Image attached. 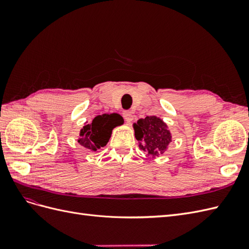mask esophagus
Wrapping results in <instances>:
<instances>
[{
	"label": "esophagus",
	"instance_id": "obj_1",
	"mask_svg": "<svg viewBox=\"0 0 249 249\" xmlns=\"http://www.w3.org/2000/svg\"><path fill=\"white\" fill-rule=\"evenodd\" d=\"M133 117H134L133 113L130 112V111H125V112L124 113V118L125 119L126 123H131L132 120H133Z\"/></svg>",
	"mask_w": 249,
	"mask_h": 249
}]
</instances>
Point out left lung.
<instances>
[{
	"instance_id": "left-lung-1",
	"label": "left lung",
	"mask_w": 249,
	"mask_h": 249,
	"mask_svg": "<svg viewBox=\"0 0 249 249\" xmlns=\"http://www.w3.org/2000/svg\"><path fill=\"white\" fill-rule=\"evenodd\" d=\"M134 129L135 137L140 141L139 147L153 156L163 154L171 139L166 124L156 116L139 119Z\"/></svg>"
}]
</instances>
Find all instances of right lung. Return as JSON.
<instances>
[{"instance_id": "1", "label": "right lung", "mask_w": 249, "mask_h": 249, "mask_svg": "<svg viewBox=\"0 0 249 249\" xmlns=\"http://www.w3.org/2000/svg\"><path fill=\"white\" fill-rule=\"evenodd\" d=\"M123 123L124 119L116 113L97 115L93 118L91 124L83 127L80 134L81 138L78 142L87 149L96 152L97 149L107 144L113 127Z\"/></svg>"}]
</instances>
